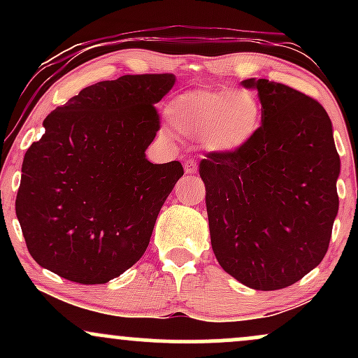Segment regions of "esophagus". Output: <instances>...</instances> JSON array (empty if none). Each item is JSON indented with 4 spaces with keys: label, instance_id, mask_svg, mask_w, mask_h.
Wrapping results in <instances>:
<instances>
[{
    "label": "esophagus",
    "instance_id": "1",
    "mask_svg": "<svg viewBox=\"0 0 358 358\" xmlns=\"http://www.w3.org/2000/svg\"><path fill=\"white\" fill-rule=\"evenodd\" d=\"M185 173H187V175L196 173V162H195V159H187V162H185Z\"/></svg>",
    "mask_w": 358,
    "mask_h": 358
}]
</instances>
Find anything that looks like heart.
<instances>
[{
    "instance_id": "heart-1",
    "label": "heart",
    "mask_w": 358,
    "mask_h": 358,
    "mask_svg": "<svg viewBox=\"0 0 358 358\" xmlns=\"http://www.w3.org/2000/svg\"><path fill=\"white\" fill-rule=\"evenodd\" d=\"M166 116L180 134L200 136L210 153L231 155L257 136L262 106L249 90H188L168 104Z\"/></svg>"
}]
</instances>
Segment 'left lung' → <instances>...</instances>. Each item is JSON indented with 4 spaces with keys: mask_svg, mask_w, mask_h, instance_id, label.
Listing matches in <instances>:
<instances>
[{
    "mask_svg": "<svg viewBox=\"0 0 358 358\" xmlns=\"http://www.w3.org/2000/svg\"><path fill=\"white\" fill-rule=\"evenodd\" d=\"M262 106L257 136L200 163L213 254L252 289L294 285L323 261L338 213L340 156L320 102L266 79L242 82Z\"/></svg>",
    "mask_w": 358,
    "mask_h": 358,
    "instance_id": "1",
    "label": "left lung"
}]
</instances>
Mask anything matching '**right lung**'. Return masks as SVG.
<instances>
[{"instance_id":"1","label":"right lung","mask_w":358,"mask_h":358,"mask_svg":"<svg viewBox=\"0 0 358 358\" xmlns=\"http://www.w3.org/2000/svg\"><path fill=\"white\" fill-rule=\"evenodd\" d=\"M171 73L122 76L82 89L43 121L27 150L16 217L28 252L80 285H104L136 264L175 183L180 162L155 165V104Z\"/></svg>"}]
</instances>
